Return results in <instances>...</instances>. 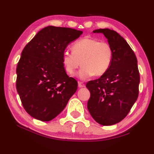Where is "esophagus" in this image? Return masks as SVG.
<instances>
[{"label":"esophagus","mask_w":154,"mask_h":154,"mask_svg":"<svg viewBox=\"0 0 154 154\" xmlns=\"http://www.w3.org/2000/svg\"><path fill=\"white\" fill-rule=\"evenodd\" d=\"M78 87L79 88H84L85 84L82 82H78Z\"/></svg>","instance_id":"obj_1"}]
</instances>
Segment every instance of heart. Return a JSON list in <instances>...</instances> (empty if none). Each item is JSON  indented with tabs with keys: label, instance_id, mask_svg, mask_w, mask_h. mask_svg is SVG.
Returning <instances> with one entry per match:
<instances>
[{
	"label": "heart",
	"instance_id": "heart-1",
	"mask_svg": "<svg viewBox=\"0 0 154 154\" xmlns=\"http://www.w3.org/2000/svg\"><path fill=\"white\" fill-rule=\"evenodd\" d=\"M72 51L63 52L62 64L69 75L74 74L82 64V68L77 73V77L81 79H86L93 75H104L110 68L113 57L110 44L100 42L92 37L77 40L72 44Z\"/></svg>",
	"mask_w": 154,
	"mask_h": 154
}]
</instances>
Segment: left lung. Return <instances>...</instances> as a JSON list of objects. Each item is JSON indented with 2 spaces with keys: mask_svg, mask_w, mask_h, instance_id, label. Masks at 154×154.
I'll list each match as a JSON object with an SVG mask.
<instances>
[{
  "mask_svg": "<svg viewBox=\"0 0 154 154\" xmlns=\"http://www.w3.org/2000/svg\"><path fill=\"white\" fill-rule=\"evenodd\" d=\"M93 33L104 34L112 47L113 57L104 75L86 84L90 92L88 108L97 123L112 125L125 118L138 98V62L129 44L116 31L100 29Z\"/></svg>",
  "mask_w": 154,
  "mask_h": 154,
  "instance_id": "8db88e82",
  "label": "left lung"
}]
</instances>
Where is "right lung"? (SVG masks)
I'll return each instance as SVG.
<instances>
[{"instance_id": "right-lung-1", "label": "right lung", "mask_w": 154, "mask_h": 154, "mask_svg": "<svg viewBox=\"0 0 154 154\" xmlns=\"http://www.w3.org/2000/svg\"><path fill=\"white\" fill-rule=\"evenodd\" d=\"M82 34L71 28L49 26L24 47L16 68V89L31 117L51 120L77 91V82L66 75L62 57L68 44Z\"/></svg>"}]
</instances>
